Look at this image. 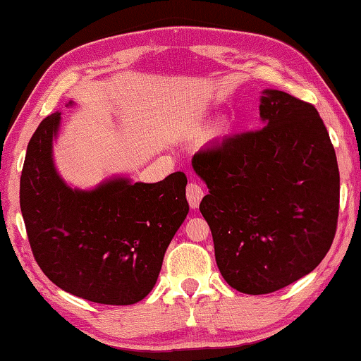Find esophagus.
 <instances>
[{
    "label": "esophagus",
    "instance_id": "esophagus-1",
    "mask_svg": "<svg viewBox=\"0 0 361 361\" xmlns=\"http://www.w3.org/2000/svg\"><path fill=\"white\" fill-rule=\"evenodd\" d=\"M202 196H204L202 188L196 185V183H190V185L186 186V199H188V202H190L191 209L199 207V202H201Z\"/></svg>",
    "mask_w": 361,
    "mask_h": 361
}]
</instances>
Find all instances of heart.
Masks as SVG:
<instances>
[{"instance_id":"heart-1","label":"heart","mask_w":361,"mask_h":361,"mask_svg":"<svg viewBox=\"0 0 361 361\" xmlns=\"http://www.w3.org/2000/svg\"><path fill=\"white\" fill-rule=\"evenodd\" d=\"M228 129V121L227 120H220L217 123V126H215V131H217V134H222Z\"/></svg>"}]
</instances>
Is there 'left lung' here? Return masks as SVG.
Instances as JSON below:
<instances>
[{"instance_id":"obj_1","label":"left lung","mask_w":361,"mask_h":361,"mask_svg":"<svg viewBox=\"0 0 361 361\" xmlns=\"http://www.w3.org/2000/svg\"><path fill=\"white\" fill-rule=\"evenodd\" d=\"M259 116L264 128L192 157L209 188L199 211L219 271L248 295L277 292L318 267L334 240L341 191L336 150L313 105L266 89Z\"/></svg>"}]
</instances>
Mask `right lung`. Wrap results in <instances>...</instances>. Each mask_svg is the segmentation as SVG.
<instances>
[{"instance_id": "obj_1", "label": "right lung", "mask_w": 361, "mask_h": 361, "mask_svg": "<svg viewBox=\"0 0 361 361\" xmlns=\"http://www.w3.org/2000/svg\"><path fill=\"white\" fill-rule=\"evenodd\" d=\"M60 126V111L40 123L20 175V212L37 264L79 298L137 303L154 288L190 211L186 176L175 171L159 183L113 176L94 190L71 188L53 162Z\"/></svg>"}]
</instances>
